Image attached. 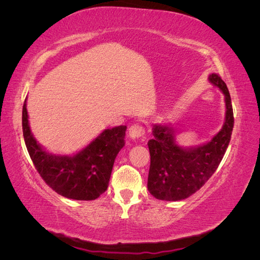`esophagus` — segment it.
Here are the masks:
<instances>
[{
    "mask_svg": "<svg viewBox=\"0 0 260 260\" xmlns=\"http://www.w3.org/2000/svg\"><path fill=\"white\" fill-rule=\"evenodd\" d=\"M144 135H145V130L142 124L136 123V124H132L129 128V137L133 140L143 137Z\"/></svg>",
    "mask_w": 260,
    "mask_h": 260,
    "instance_id": "1",
    "label": "esophagus"
}]
</instances>
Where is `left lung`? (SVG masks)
Returning a JSON list of instances; mask_svg holds the SVG:
<instances>
[{"instance_id": "left-lung-1", "label": "left lung", "mask_w": 260, "mask_h": 260, "mask_svg": "<svg viewBox=\"0 0 260 260\" xmlns=\"http://www.w3.org/2000/svg\"><path fill=\"white\" fill-rule=\"evenodd\" d=\"M208 80L223 93L225 103L222 128L210 141L184 147L177 143L170 123L153 125L154 138L147 143L151 155L147 188L157 200L181 201L199 191L214 175L230 143L234 118L229 90L217 74L209 75Z\"/></svg>"}]
</instances>
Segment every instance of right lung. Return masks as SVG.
Wrapping results in <instances>:
<instances>
[{"mask_svg": "<svg viewBox=\"0 0 260 260\" xmlns=\"http://www.w3.org/2000/svg\"><path fill=\"white\" fill-rule=\"evenodd\" d=\"M28 118L26 99L22 106L23 139L30 158L46 184L64 198L77 201H93L107 190L116 156L124 146L125 125L105 129L73 155H57L37 142Z\"/></svg>", "mask_w": 260, "mask_h": 260, "instance_id": "1", "label": "right lung"}]
</instances>
